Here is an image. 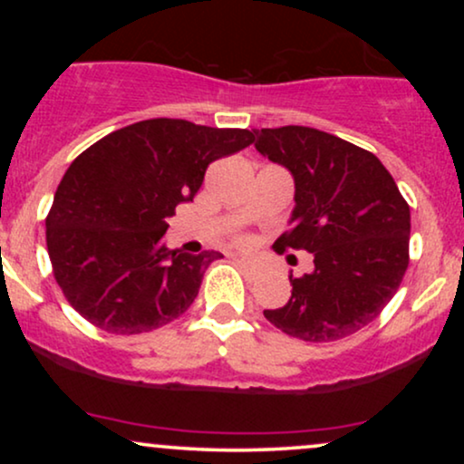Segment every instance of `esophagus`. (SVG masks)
<instances>
[{"mask_svg":"<svg viewBox=\"0 0 464 464\" xmlns=\"http://www.w3.org/2000/svg\"><path fill=\"white\" fill-rule=\"evenodd\" d=\"M236 262L242 266V268H246L248 270V259L246 257H236Z\"/></svg>","mask_w":464,"mask_h":464,"instance_id":"obj_1","label":"esophagus"}]
</instances>
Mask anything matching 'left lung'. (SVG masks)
<instances>
[{"label": "left lung", "mask_w": 464, "mask_h": 464, "mask_svg": "<svg viewBox=\"0 0 464 464\" xmlns=\"http://www.w3.org/2000/svg\"><path fill=\"white\" fill-rule=\"evenodd\" d=\"M255 148L295 177V211L279 248L307 250L312 273L290 275L292 296L264 310L276 329L334 343L375 321L408 268L410 207L375 154L307 129L255 130Z\"/></svg>", "instance_id": "8db88e82"}]
</instances>
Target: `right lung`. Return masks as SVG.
Here are the masks:
<instances>
[{
  "instance_id": "obj_1",
  "label": "right lung",
  "mask_w": 464,
  "mask_h": 464,
  "mask_svg": "<svg viewBox=\"0 0 464 464\" xmlns=\"http://www.w3.org/2000/svg\"><path fill=\"white\" fill-rule=\"evenodd\" d=\"M246 129L143 120L95 141L58 185L45 239L56 284L95 327L132 335L172 323L222 255L169 250L163 236L216 159L250 146Z\"/></svg>"
}]
</instances>
